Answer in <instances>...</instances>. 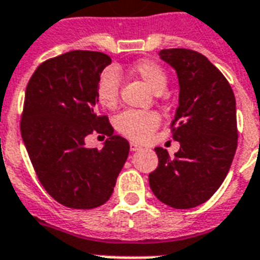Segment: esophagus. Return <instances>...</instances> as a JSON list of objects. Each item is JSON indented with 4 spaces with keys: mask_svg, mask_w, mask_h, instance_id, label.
I'll use <instances>...</instances> for the list:
<instances>
[{
    "mask_svg": "<svg viewBox=\"0 0 260 260\" xmlns=\"http://www.w3.org/2000/svg\"><path fill=\"white\" fill-rule=\"evenodd\" d=\"M129 147H131V151H138L142 148V146H139V144H136V143H131Z\"/></svg>",
    "mask_w": 260,
    "mask_h": 260,
    "instance_id": "esophagus-1",
    "label": "esophagus"
}]
</instances>
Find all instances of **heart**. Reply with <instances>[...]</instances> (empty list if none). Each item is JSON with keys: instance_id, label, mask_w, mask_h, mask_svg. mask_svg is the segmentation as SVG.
<instances>
[{"instance_id": "heart-1", "label": "heart", "mask_w": 260, "mask_h": 260, "mask_svg": "<svg viewBox=\"0 0 260 260\" xmlns=\"http://www.w3.org/2000/svg\"><path fill=\"white\" fill-rule=\"evenodd\" d=\"M132 74L138 75L154 90L162 93L167 85V74L163 67L152 59H139L129 66ZM120 78L117 71L108 69L98 78L95 95L104 108L113 109L118 101ZM160 124L158 113L150 110H126L116 118V129L135 142H146Z\"/></svg>"}]
</instances>
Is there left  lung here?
<instances>
[{"label": "left lung", "instance_id": "obj_1", "mask_svg": "<svg viewBox=\"0 0 260 260\" xmlns=\"http://www.w3.org/2000/svg\"><path fill=\"white\" fill-rule=\"evenodd\" d=\"M159 56L178 75L179 105L171 132L181 147L174 158L155 148L159 165L150 186L163 204L190 209L208 201L230 171L238 147L236 101L221 71L197 51L170 48Z\"/></svg>", "mask_w": 260, "mask_h": 260}]
</instances>
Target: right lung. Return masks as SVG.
Wrapping results in <instances>:
<instances>
[{
  "mask_svg": "<svg viewBox=\"0 0 260 260\" xmlns=\"http://www.w3.org/2000/svg\"><path fill=\"white\" fill-rule=\"evenodd\" d=\"M110 63L102 52L70 51L43 62L26 86L22 142L43 187L67 208L105 204L129 154V143L95 112L98 78ZM93 132L110 136L101 150L84 147Z\"/></svg>",
  "mask_w": 260,
  "mask_h": 260,
  "instance_id": "1",
  "label": "right lung"
}]
</instances>
